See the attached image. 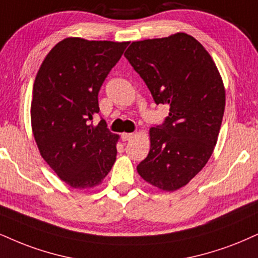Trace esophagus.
Listing matches in <instances>:
<instances>
[{"label": "esophagus", "mask_w": 258, "mask_h": 258, "mask_svg": "<svg viewBox=\"0 0 258 258\" xmlns=\"http://www.w3.org/2000/svg\"><path fill=\"white\" fill-rule=\"evenodd\" d=\"M134 136L135 135L133 134V133H123V134L120 135V138H122L123 141H129V140H132Z\"/></svg>", "instance_id": "34e87169"}]
</instances>
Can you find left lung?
<instances>
[{
	"mask_svg": "<svg viewBox=\"0 0 258 258\" xmlns=\"http://www.w3.org/2000/svg\"><path fill=\"white\" fill-rule=\"evenodd\" d=\"M124 56L155 104L170 105L164 123L149 130L151 149L138 172L173 191L205 167L217 145L225 111L221 76L202 44L186 33L133 41Z\"/></svg>",
	"mask_w": 258,
	"mask_h": 258,
	"instance_id": "obj_1",
	"label": "left lung"
}]
</instances>
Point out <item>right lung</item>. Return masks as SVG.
<instances>
[{
    "mask_svg": "<svg viewBox=\"0 0 258 258\" xmlns=\"http://www.w3.org/2000/svg\"><path fill=\"white\" fill-rule=\"evenodd\" d=\"M128 41L66 38L47 53L33 85L31 122L40 155L63 182L93 187L116 161L118 135L100 119L98 93Z\"/></svg>",
    "mask_w": 258,
    "mask_h": 258,
    "instance_id": "add662e5",
    "label": "right lung"
}]
</instances>
